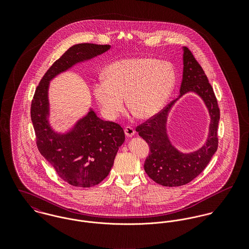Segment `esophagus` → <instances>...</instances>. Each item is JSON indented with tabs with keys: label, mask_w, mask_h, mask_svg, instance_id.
Instances as JSON below:
<instances>
[{
	"label": "esophagus",
	"mask_w": 249,
	"mask_h": 249,
	"mask_svg": "<svg viewBox=\"0 0 249 249\" xmlns=\"http://www.w3.org/2000/svg\"><path fill=\"white\" fill-rule=\"evenodd\" d=\"M124 133H125V135H126L128 138H131V137L134 136L135 130H134V128L131 127V126H126V127L124 128Z\"/></svg>",
	"instance_id": "esophagus-1"
}]
</instances>
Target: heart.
<instances>
[{"mask_svg": "<svg viewBox=\"0 0 249 249\" xmlns=\"http://www.w3.org/2000/svg\"><path fill=\"white\" fill-rule=\"evenodd\" d=\"M177 83L174 65L150 57H130L112 62L106 77H99L93 94L103 114L115 120L126 103L139 118L156 115L169 101Z\"/></svg>", "mask_w": 249, "mask_h": 249, "instance_id": "heart-1", "label": "heart"}]
</instances>
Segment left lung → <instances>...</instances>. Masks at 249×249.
<instances>
[{
  "label": "left lung",
  "mask_w": 249,
  "mask_h": 249,
  "mask_svg": "<svg viewBox=\"0 0 249 249\" xmlns=\"http://www.w3.org/2000/svg\"><path fill=\"white\" fill-rule=\"evenodd\" d=\"M183 51V74L179 97L152 119L137 126L136 131L149 145V154L143 168L156 183L166 187H178L191 182L202 173L217 148L219 109L204 71L188 48ZM197 94L208 108L211 124L205 143L196 151L183 153L172 143L167 131L168 115L178 101L186 93Z\"/></svg>",
  "instance_id": "left-lung-1"
}]
</instances>
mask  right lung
<instances>
[{"label":"right lung","instance_id":"add662e5","mask_svg":"<svg viewBox=\"0 0 249 249\" xmlns=\"http://www.w3.org/2000/svg\"><path fill=\"white\" fill-rule=\"evenodd\" d=\"M110 49V45L91 43L70 47L44 74L32 103L31 117L37 147L59 178L71 186L88 188L107 178L125 136L118 124L102 120L92 107L67 130H55L50 123V83L58 74Z\"/></svg>","mask_w":249,"mask_h":249}]
</instances>
